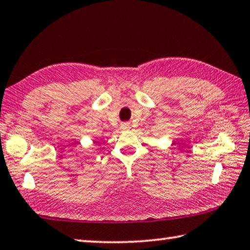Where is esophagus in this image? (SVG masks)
Listing matches in <instances>:
<instances>
[{
  "label": "esophagus",
  "instance_id": "esophagus-1",
  "mask_svg": "<svg viewBox=\"0 0 250 250\" xmlns=\"http://www.w3.org/2000/svg\"><path fill=\"white\" fill-rule=\"evenodd\" d=\"M130 124L129 122H124V124L121 125V129L122 130H128V129H130Z\"/></svg>",
  "mask_w": 250,
  "mask_h": 250
}]
</instances>
